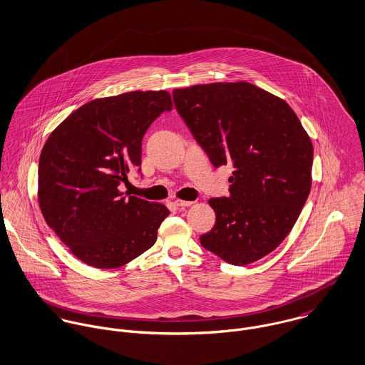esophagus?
<instances>
[{"instance_id":"1","label":"esophagus","mask_w":365,"mask_h":365,"mask_svg":"<svg viewBox=\"0 0 365 365\" xmlns=\"http://www.w3.org/2000/svg\"><path fill=\"white\" fill-rule=\"evenodd\" d=\"M174 204H175V207H178V208H187V207H191L194 202H192V201H182V200H177V201H174Z\"/></svg>"}]
</instances>
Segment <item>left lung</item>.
Wrapping results in <instances>:
<instances>
[{"instance_id":"1","label":"left lung","mask_w":365,"mask_h":365,"mask_svg":"<svg viewBox=\"0 0 365 365\" xmlns=\"http://www.w3.org/2000/svg\"><path fill=\"white\" fill-rule=\"evenodd\" d=\"M174 105L217 168L232 164L229 197L210 198L204 249L233 265L260 260L294 227L312 185L313 146L292 108L246 83L177 88Z\"/></svg>"}]
</instances>
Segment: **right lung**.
I'll return each instance as SVG.
<instances>
[{
  "label": "right lung",
  "mask_w": 365,
  "mask_h": 365,
  "mask_svg": "<svg viewBox=\"0 0 365 365\" xmlns=\"http://www.w3.org/2000/svg\"><path fill=\"white\" fill-rule=\"evenodd\" d=\"M173 103L167 91H132L90 101L46 140L38 198L46 223L78 260L116 268L149 250L168 209L120 191L140 173L142 139Z\"/></svg>",
  "instance_id": "obj_1"
}]
</instances>
